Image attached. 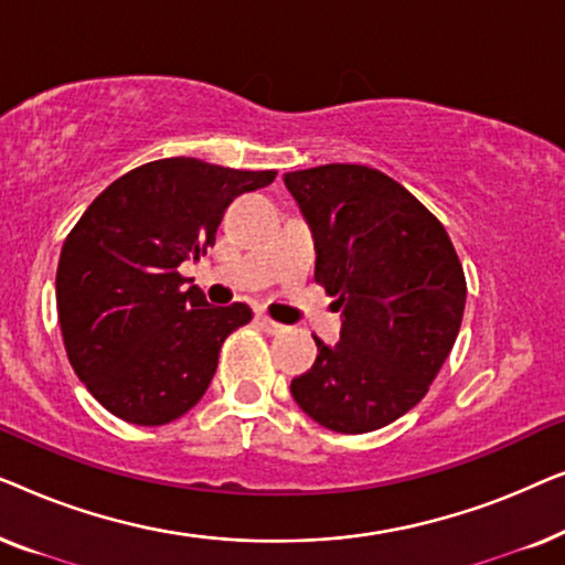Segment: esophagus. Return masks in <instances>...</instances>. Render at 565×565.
<instances>
[{
	"label": "esophagus",
	"instance_id": "34e87169",
	"mask_svg": "<svg viewBox=\"0 0 565 565\" xmlns=\"http://www.w3.org/2000/svg\"><path fill=\"white\" fill-rule=\"evenodd\" d=\"M257 321H259V327L267 331V334H282V331H285L282 323L273 321L267 313H257Z\"/></svg>",
	"mask_w": 565,
	"mask_h": 565
}]
</instances>
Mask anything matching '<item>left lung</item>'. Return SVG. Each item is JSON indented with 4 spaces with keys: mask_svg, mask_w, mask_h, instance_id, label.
Returning a JSON list of instances; mask_svg holds the SVG:
<instances>
[{
    "mask_svg": "<svg viewBox=\"0 0 565 565\" xmlns=\"http://www.w3.org/2000/svg\"><path fill=\"white\" fill-rule=\"evenodd\" d=\"M316 246V282L342 311L339 342L319 337L296 404L321 427L362 435L427 396L458 339L466 275L443 223L388 174L323 164L285 174Z\"/></svg>",
    "mask_w": 565,
    "mask_h": 565,
    "instance_id": "1",
    "label": "left lung"
}]
</instances>
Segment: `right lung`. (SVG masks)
<instances>
[{"instance_id": "add662e5", "label": "right lung", "mask_w": 565, "mask_h": 565, "mask_svg": "<svg viewBox=\"0 0 565 565\" xmlns=\"http://www.w3.org/2000/svg\"><path fill=\"white\" fill-rule=\"evenodd\" d=\"M275 177L159 159L115 180L76 221L56 269L61 337L74 373L118 419L159 427L203 398L223 339L252 308L211 306L177 267L215 244L234 198Z\"/></svg>"}]
</instances>
